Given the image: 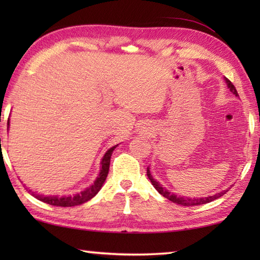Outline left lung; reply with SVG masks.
<instances>
[{"mask_svg": "<svg viewBox=\"0 0 260 260\" xmlns=\"http://www.w3.org/2000/svg\"><path fill=\"white\" fill-rule=\"evenodd\" d=\"M225 81L227 83V87L230 88V90L232 91L233 94H234L235 96H239V94H237L236 91V88L234 87V85L228 80L227 78H225ZM147 175L149 180H150L152 186L156 188V190L160 193V195H162L165 197V199L172 201L173 203H177L179 205H183V206H192V205H201V204H206V203H210V202H212L214 200L219 199V197H221L222 195H225V193L228 191V189H226V190H222V191H219L218 193H214V195H210V196H206V197H193V199H190V197H187V196H181V195H175V193L171 192L167 190L166 188H164L161 186V184L157 181V180H155L152 178V175L150 173V169H147Z\"/></svg>", "mask_w": 260, "mask_h": 260, "instance_id": "8db88e82", "label": "left lung"}]
</instances>
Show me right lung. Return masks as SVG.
Wrapping results in <instances>:
<instances>
[{
    "label": "right lung",
    "mask_w": 260,
    "mask_h": 260,
    "mask_svg": "<svg viewBox=\"0 0 260 260\" xmlns=\"http://www.w3.org/2000/svg\"><path fill=\"white\" fill-rule=\"evenodd\" d=\"M118 147V144L113 146L112 148H110L109 150L104 153V156L101 160V171L98 175V178L94 181V183L86 188L85 190H82L80 192L74 193V195H69V196H59V195H42V193H38L37 191H33L29 189L30 195L34 196L35 199H38L39 201L43 202V203L50 204V205H55V206H76V205H80L85 202L89 201L93 199V197L98 193L101 188L107 180L108 173H109V167H110V159H111L112 152L114 149Z\"/></svg>",
    "instance_id": "add662e5"
}]
</instances>
